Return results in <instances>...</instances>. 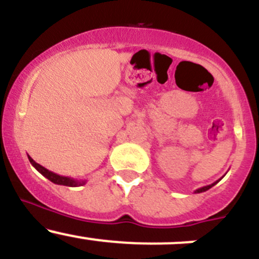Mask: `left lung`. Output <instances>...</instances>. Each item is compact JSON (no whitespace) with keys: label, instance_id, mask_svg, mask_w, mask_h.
<instances>
[{"label":"left lung","instance_id":"8db88e82","mask_svg":"<svg viewBox=\"0 0 259 259\" xmlns=\"http://www.w3.org/2000/svg\"><path fill=\"white\" fill-rule=\"evenodd\" d=\"M219 180H221V179H219ZM219 180H217V182H214V183H213V184H210V185H207V187H203V188H199V189H197V190H195V192H194V193H203V192H205V190L210 189V188H211V187H213V185H215V184H217V183H218V182H219Z\"/></svg>","mask_w":259,"mask_h":259}]
</instances>
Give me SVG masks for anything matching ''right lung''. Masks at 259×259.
<instances>
[{
    "label": "right lung",
    "instance_id": "obj_1",
    "mask_svg": "<svg viewBox=\"0 0 259 259\" xmlns=\"http://www.w3.org/2000/svg\"><path fill=\"white\" fill-rule=\"evenodd\" d=\"M28 160H30V163L32 164V166L36 169V170L38 171V173L42 174L45 178H48L50 182L55 183V184L66 185V187H80V185L86 184V182H88V180H77V179H74V178H70V177L59 176V174L54 173V171H50L49 169L44 168L42 165H40V164L36 163V161L33 160L32 158H31V156H28Z\"/></svg>",
    "mask_w": 259,
    "mask_h": 259
}]
</instances>
